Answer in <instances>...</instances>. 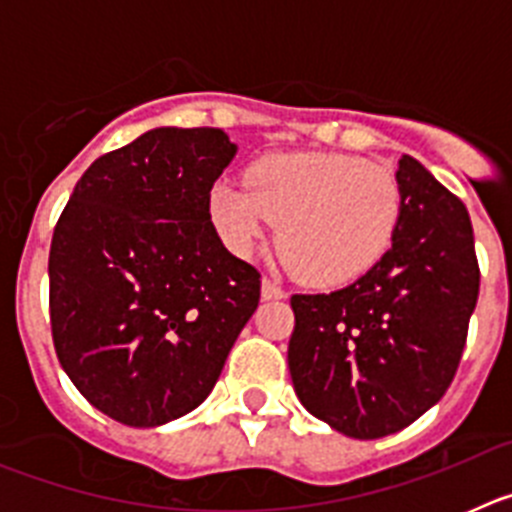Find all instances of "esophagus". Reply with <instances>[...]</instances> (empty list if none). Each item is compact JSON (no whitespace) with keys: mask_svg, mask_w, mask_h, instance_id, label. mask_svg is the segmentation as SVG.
Wrapping results in <instances>:
<instances>
[{"mask_svg":"<svg viewBox=\"0 0 512 512\" xmlns=\"http://www.w3.org/2000/svg\"><path fill=\"white\" fill-rule=\"evenodd\" d=\"M284 295H287V292H284L277 282H271L269 277L261 279V297H264V300H282Z\"/></svg>","mask_w":512,"mask_h":512,"instance_id":"esophagus-1","label":"esophagus"}]
</instances>
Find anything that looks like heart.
Masks as SVG:
<instances>
[{"label": "heart", "instance_id": "heart-1", "mask_svg": "<svg viewBox=\"0 0 512 512\" xmlns=\"http://www.w3.org/2000/svg\"><path fill=\"white\" fill-rule=\"evenodd\" d=\"M220 241L238 256L279 223V248L305 282L346 284L395 241L402 189L395 171L348 153H269L246 182L220 179L207 197Z\"/></svg>", "mask_w": 512, "mask_h": 512}]
</instances>
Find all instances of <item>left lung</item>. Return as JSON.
<instances>
[{"instance_id": "obj_1", "label": "left lung", "mask_w": 512, "mask_h": 512, "mask_svg": "<svg viewBox=\"0 0 512 512\" xmlns=\"http://www.w3.org/2000/svg\"><path fill=\"white\" fill-rule=\"evenodd\" d=\"M392 248L348 287L292 295L289 374L315 418L351 438L408 428L449 390L479 295L464 202L413 156L400 158Z\"/></svg>"}]
</instances>
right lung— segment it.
<instances>
[{"label": "right lung", "instance_id": "add662e5", "mask_svg": "<svg viewBox=\"0 0 512 512\" xmlns=\"http://www.w3.org/2000/svg\"><path fill=\"white\" fill-rule=\"evenodd\" d=\"M233 156L220 128L148 130L99 156L58 217L53 346L76 390L117 423L153 428L197 408L259 307L261 274L207 215Z\"/></svg>", "mask_w": 512, "mask_h": 512}]
</instances>
